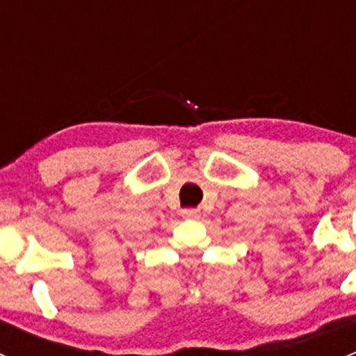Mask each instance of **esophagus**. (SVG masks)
<instances>
[{
    "label": "esophagus",
    "mask_w": 356,
    "mask_h": 356,
    "mask_svg": "<svg viewBox=\"0 0 356 356\" xmlns=\"http://www.w3.org/2000/svg\"><path fill=\"white\" fill-rule=\"evenodd\" d=\"M182 215H184L186 218H200L201 217V211L200 210H195V208H189V210L182 211Z\"/></svg>",
    "instance_id": "1"
}]
</instances>
